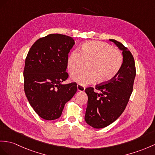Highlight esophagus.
I'll return each mask as SVG.
<instances>
[{
    "instance_id": "34e87169",
    "label": "esophagus",
    "mask_w": 155,
    "mask_h": 155,
    "mask_svg": "<svg viewBox=\"0 0 155 155\" xmlns=\"http://www.w3.org/2000/svg\"><path fill=\"white\" fill-rule=\"evenodd\" d=\"M77 88H78V91H84L85 89V87L82 86V85H81L80 84H78L77 85Z\"/></svg>"
}]
</instances>
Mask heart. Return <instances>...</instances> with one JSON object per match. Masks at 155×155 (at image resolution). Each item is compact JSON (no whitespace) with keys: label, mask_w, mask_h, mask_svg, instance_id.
<instances>
[{"label":"heart","mask_w":155,"mask_h":155,"mask_svg":"<svg viewBox=\"0 0 155 155\" xmlns=\"http://www.w3.org/2000/svg\"><path fill=\"white\" fill-rule=\"evenodd\" d=\"M124 62V56L118 49L99 41H89L81 45L79 52L74 51L67 59L68 70L75 74L83 69L86 71L72 75L71 80L81 85L96 82L103 84L111 81L118 74Z\"/></svg>","instance_id":"1"}]
</instances>
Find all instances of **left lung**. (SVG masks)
I'll return each mask as SVG.
<instances>
[{"instance_id": "left-lung-1", "label": "left lung", "mask_w": 155, "mask_h": 155, "mask_svg": "<svg viewBox=\"0 0 155 155\" xmlns=\"http://www.w3.org/2000/svg\"><path fill=\"white\" fill-rule=\"evenodd\" d=\"M122 51L124 62L118 74L107 84H99L95 88L87 87L88 97L85 120L89 126L99 129L107 127L120 116L128 103L133 87L136 70L131 52L119 41L110 39ZM97 89L101 91L98 94Z\"/></svg>"}]
</instances>
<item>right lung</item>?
Returning a JSON list of instances; mask_svg holds the SVG:
<instances>
[{"label": "right lung", "instance_id": "1", "mask_svg": "<svg viewBox=\"0 0 155 155\" xmlns=\"http://www.w3.org/2000/svg\"><path fill=\"white\" fill-rule=\"evenodd\" d=\"M75 44L70 36L54 33L37 40L26 56L24 91L41 118L53 120L61 116L65 104L77 91V84L63 85L68 74L67 59Z\"/></svg>", "mask_w": 155, "mask_h": 155}]
</instances>
